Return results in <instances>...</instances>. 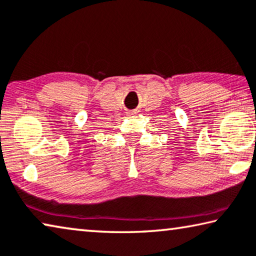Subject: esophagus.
Listing matches in <instances>:
<instances>
[{
  "mask_svg": "<svg viewBox=\"0 0 256 256\" xmlns=\"http://www.w3.org/2000/svg\"><path fill=\"white\" fill-rule=\"evenodd\" d=\"M129 114H134V113H129Z\"/></svg>",
  "mask_w": 256,
  "mask_h": 256,
  "instance_id": "34e87169",
  "label": "esophagus"
}]
</instances>
